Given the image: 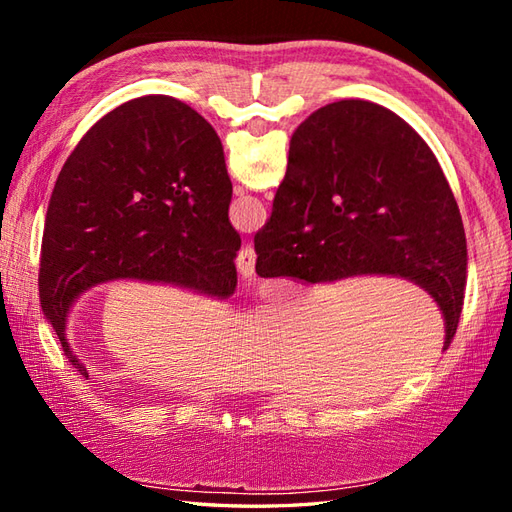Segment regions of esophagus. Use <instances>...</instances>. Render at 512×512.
Wrapping results in <instances>:
<instances>
[{"label":"esophagus","mask_w":512,"mask_h":512,"mask_svg":"<svg viewBox=\"0 0 512 512\" xmlns=\"http://www.w3.org/2000/svg\"><path fill=\"white\" fill-rule=\"evenodd\" d=\"M254 265H256V252H254V245L247 243L241 247V252L237 256V269L239 273L245 277V280H250L254 275Z\"/></svg>","instance_id":"obj_1"}]
</instances>
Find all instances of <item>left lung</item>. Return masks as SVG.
<instances>
[{
  "label": "left lung",
  "mask_w": 512,
  "mask_h": 512,
  "mask_svg": "<svg viewBox=\"0 0 512 512\" xmlns=\"http://www.w3.org/2000/svg\"><path fill=\"white\" fill-rule=\"evenodd\" d=\"M230 196L222 141L181 100H130L81 138L46 211L38 275L42 312L81 376L66 327L87 290L136 280L220 301L235 292Z\"/></svg>",
  "instance_id": "obj_1"
}]
</instances>
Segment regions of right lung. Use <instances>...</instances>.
<instances>
[{"instance_id": "1", "label": "right lung", "mask_w": 512, "mask_h": 512, "mask_svg": "<svg viewBox=\"0 0 512 512\" xmlns=\"http://www.w3.org/2000/svg\"><path fill=\"white\" fill-rule=\"evenodd\" d=\"M254 247L260 277H404L438 303L444 350L453 342L468 269L461 213L433 151L389 108L339 100L294 130Z\"/></svg>"}]
</instances>
